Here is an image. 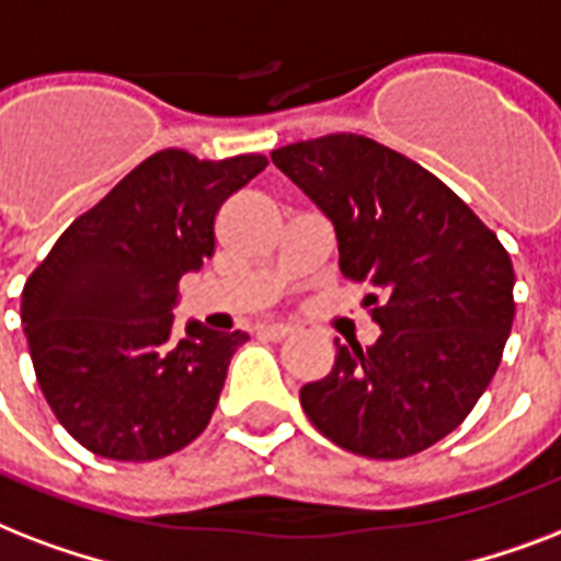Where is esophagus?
Instances as JSON below:
<instances>
[{
    "instance_id": "esophagus-1",
    "label": "esophagus",
    "mask_w": 561,
    "mask_h": 561,
    "mask_svg": "<svg viewBox=\"0 0 561 561\" xmlns=\"http://www.w3.org/2000/svg\"><path fill=\"white\" fill-rule=\"evenodd\" d=\"M260 333L266 336V340H289V336H295V328H289V324H277V321H272V324H260Z\"/></svg>"
}]
</instances>
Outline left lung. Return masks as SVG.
<instances>
[{
	"instance_id": "obj_1",
	"label": "left lung",
	"mask_w": 561,
	"mask_h": 561,
	"mask_svg": "<svg viewBox=\"0 0 561 561\" xmlns=\"http://www.w3.org/2000/svg\"><path fill=\"white\" fill-rule=\"evenodd\" d=\"M336 231L340 268L377 286L375 345L336 342L328 377L301 386L312 427L368 459L436 445L474 410L510 340L515 272L501 240L427 169L359 134L272 151Z\"/></svg>"
}]
</instances>
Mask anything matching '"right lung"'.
<instances>
[{
    "label": "right lung",
    "instance_id": "1",
    "mask_svg": "<svg viewBox=\"0 0 561 561\" xmlns=\"http://www.w3.org/2000/svg\"><path fill=\"white\" fill-rule=\"evenodd\" d=\"M268 160L163 149L78 216L23 289V328L51 412L95 457L149 462L210 421L242 330L186 321L178 284L216 249V213Z\"/></svg>",
    "mask_w": 561,
    "mask_h": 561
}]
</instances>
